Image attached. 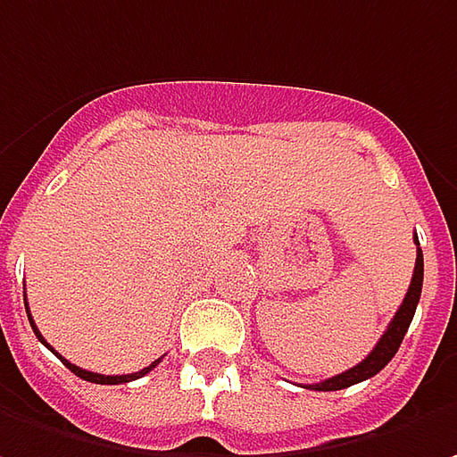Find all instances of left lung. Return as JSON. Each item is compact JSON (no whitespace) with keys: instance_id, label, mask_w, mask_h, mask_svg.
Here are the masks:
<instances>
[{"instance_id":"obj_1","label":"left lung","mask_w":457,"mask_h":457,"mask_svg":"<svg viewBox=\"0 0 457 457\" xmlns=\"http://www.w3.org/2000/svg\"><path fill=\"white\" fill-rule=\"evenodd\" d=\"M417 260H415V273H412V283L407 288V295L402 301L400 311L395 313V319L389 321L386 331L382 334V338L377 341V346L371 349L370 356L364 361H359L352 370L341 371L337 377H328L326 382H319V385H308L306 389H319V392H337V389H346V386L359 385L364 379L374 377L377 371H382L392 361V356L397 354L400 349L402 338L407 334L410 323H412V316H415V308L420 303V293H422V273H425V265H422V250H420V243H417Z\"/></svg>"}]
</instances>
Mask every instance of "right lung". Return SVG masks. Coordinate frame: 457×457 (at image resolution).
I'll return each instance as SVG.
<instances>
[{
  "label": "right lung",
  "instance_id": "1",
  "mask_svg": "<svg viewBox=\"0 0 457 457\" xmlns=\"http://www.w3.org/2000/svg\"><path fill=\"white\" fill-rule=\"evenodd\" d=\"M24 308H27V298H24ZM27 319H29V323H32V328H35V337L40 338L42 344H45V346H47V349H50V352H53V354H55L57 359H60V361H62V364H65V367H68V370L72 371V374H78V377H80V379H86V382H96V385H123V382H134V379H138V377H144L146 371H151V370H154V367H156V364H159V361H162V359H156V361H154V364H149L146 370L134 371V374H116V377H105V374L86 371V370H80V367H75V364H71V361H68L65 356L57 354L55 349H53V346H50V344H47V341L42 338V334H40V331H37V326H35V321H32V316H29V311H27Z\"/></svg>",
  "mask_w": 457,
  "mask_h": 457
}]
</instances>
